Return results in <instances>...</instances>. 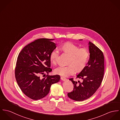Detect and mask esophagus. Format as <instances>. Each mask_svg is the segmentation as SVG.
<instances>
[{"label": "esophagus", "mask_w": 120, "mask_h": 120, "mask_svg": "<svg viewBox=\"0 0 120 120\" xmlns=\"http://www.w3.org/2000/svg\"><path fill=\"white\" fill-rule=\"evenodd\" d=\"M60 79L63 81H65V80H67V79L65 77H60Z\"/></svg>", "instance_id": "obj_1"}]
</instances>
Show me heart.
Segmentation results:
<instances>
[{
  "label": "heart",
  "mask_w": 120,
  "mask_h": 120,
  "mask_svg": "<svg viewBox=\"0 0 120 120\" xmlns=\"http://www.w3.org/2000/svg\"><path fill=\"white\" fill-rule=\"evenodd\" d=\"M60 49L64 53L69 55L67 66H60L55 69L56 74L68 77L73 74L76 70L80 72L86 68L90 57V52L87 49L79 47L70 42L63 44ZM59 55V52L56 49L52 51L50 54V60L52 64H56Z\"/></svg>",
  "instance_id": "1"
}]
</instances>
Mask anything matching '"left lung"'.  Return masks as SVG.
I'll return each instance as SVG.
<instances>
[{"label": "left lung", "mask_w": 120, "mask_h": 120, "mask_svg": "<svg viewBox=\"0 0 120 120\" xmlns=\"http://www.w3.org/2000/svg\"><path fill=\"white\" fill-rule=\"evenodd\" d=\"M90 59L87 66L76 78L81 79L75 81L73 78L70 79L73 85L72 91L68 95L71 99L82 101L91 97L101 86L104 71V59L103 52L93 43L89 41Z\"/></svg>", "instance_id": "1"}]
</instances>
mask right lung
Listing matches in <instances>:
<instances>
[{"mask_svg": "<svg viewBox=\"0 0 120 120\" xmlns=\"http://www.w3.org/2000/svg\"><path fill=\"white\" fill-rule=\"evenodd\" d=\"M53 39L40 38L25 46L17 57L15 75L22 92L33 100L43 98L49 93L52 84L60 79L59 75H47L51 71L49 56L56 48Z\"/></svg>", "mask_w": 120, "mask_h": 120, "instance_id": "add662e5", "label": "right lung"}]
</instances>
